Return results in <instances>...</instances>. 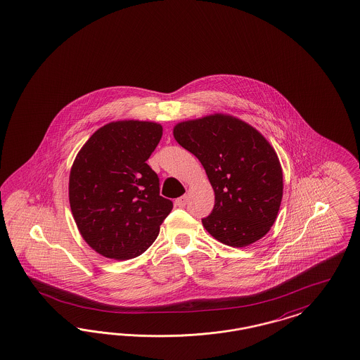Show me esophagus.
Instances as JSON below:
<instances>
[{"mask_svg":"<svg viewBox=\"0 0 360 360\" xmlns=\"http://www.w3.org/2000/svg\"><path fill=\"white\" fill-rule=\"evenodd\" d=\"M187 198H188L187 195H182V197H179V198L175 200V203H176L179 207H184L187 203Z\"/></svg>","mask_w":360,"mask_h":360,"instance_id":"esophagus-1","label":"esophagus"}]
</instances>
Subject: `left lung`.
<instances>
[{
  "mask_svg": "<svg viewBox=\"0 0 360 360\" xmlns=\"http://www.w3.org/2000/svg\"><path fill=\"white\" fill-rule=\"evenodd\" d=\"M174 138L198 158L214 188V209L202 219L211 236L233 248L266 236L283 195L282 167L266 138L224 114L181 122Z\"/></svg>",
  "mask_w": 360,
  "mask_h": 360,
  "instance_id": "8db88e82",
  "label": "left lung"
}]
</instances>
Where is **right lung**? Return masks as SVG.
<instances>
[{
	"instance_id": "right-lung-1",
	"label": "right lung",
	"mask_w": 360,
	"mask_h": 360,
	"mask_svg": "<svg viewBox=\"0 0 360 360\" xmlns=\"http://www.w3.org/2000/svg\"><path fill=\"white\" fill-rule=\"evenodd\" d=\"M161 136L162 126L154 122H112L75 157L69 178L72 212L87 245L106 258L124 261L145 252L173 209L146 163Z\"/></svg>"
}]
</instances>
